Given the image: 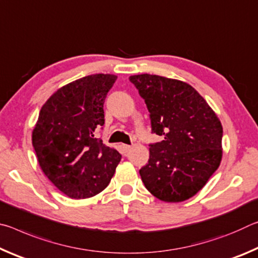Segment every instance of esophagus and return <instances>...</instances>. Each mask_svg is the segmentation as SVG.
<instances>
[{"mask_svg": "<svg viewBox=\"0 0 258 258\" xmlns=\"http://www.w3.org/2000/svg\"><path fill=\"white\" fill-rule=\"evenodd\" d=\"M121 148H123L125 152H128L131 149H132V147L127 146V145H121Z\"/></svg>", "mask_w": 258, "mask_h": 258, "instance_id": "1", "label": "esophagus"}]
</instances>
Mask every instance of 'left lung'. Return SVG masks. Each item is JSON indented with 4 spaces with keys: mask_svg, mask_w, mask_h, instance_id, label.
Returning a JSON list of instances; mask_svg holds the SVG:
<instances>
[{
    "mask_svg": "<svg viewBox=\"0 0 258 258\" xmlns=\"http://www.w3.org/2000/svg\"><path fill=\"white\" fill-rule=\"evenodd\" d=\"M150 112L152 132L164 140L150 145L140 169L152 196L181 203L199 192L221 164L223 127L215 111L185 82L158 75L130 76Z\"/></svg>",
    "mask_w": 258,
    "mask_h": 258,
    "instance_id": "left-lung-1",
    "label": "left lung"
}]
</instances>
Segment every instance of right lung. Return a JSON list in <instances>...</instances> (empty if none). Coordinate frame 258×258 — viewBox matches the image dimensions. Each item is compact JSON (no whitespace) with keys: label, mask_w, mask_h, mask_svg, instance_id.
Here are the masks:
<instances>
[{"label":"right lung","mask_w":258,"mask_h":258,"mask_svg":"<svg viewBox=\"0 0 258 258\" xmlns=\"http://www.w3.org/2000/svg\"><path fill=\"white\" fill-rule=\"evenodd\" d=\"M117 76L94 74L63 85L43 104L32 133L40 167L56 189L85 199L108 186L121 156L94 137Z\"/></svg>","instance_id":"add662e5"}]
</instances>
